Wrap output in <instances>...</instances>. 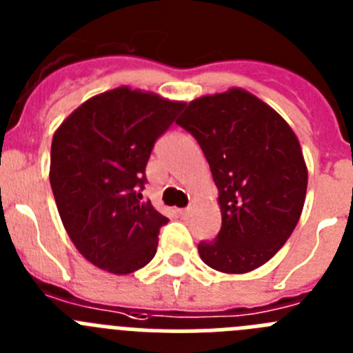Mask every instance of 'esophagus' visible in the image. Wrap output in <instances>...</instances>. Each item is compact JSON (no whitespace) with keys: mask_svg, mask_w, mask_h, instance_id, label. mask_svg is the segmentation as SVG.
<instances>
[{"mask_svg":"<svg viewBox=\"0 0 353 353\" xmlns=\"http://www.w3.org/2000/svg\"><path fill=\"white\" fill-rule=\"evenodd\" d=\"M179 214H180V217H182V219H187V217L191 215V208H189V207H187V208H180Z\"/></svg>","mask_w":353,"mask_h":353,"instance_id":"obj_1","label":"esophagus"}]
</instances>
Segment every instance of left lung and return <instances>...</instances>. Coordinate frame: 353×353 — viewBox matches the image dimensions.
<instances>
[{
  "instance_id": "obj_1",
  "label": "left lung",
  "mask_w": 353,
  "mask_h": 353,
  "mask_svg": "<svg viewBox=\"0 0 353 353\" xmlns=\"http://www.w3.org/2000/svg\"><path fill=\"white\" fill-rule=\"evenodd\" d=\"M176 123L201 146L219 189L221 232L199 242V256L219 272L258 269L290 239L304 207L307 170L297 136L240 88L196 99Z\"/></svg>"
}]
</instances>
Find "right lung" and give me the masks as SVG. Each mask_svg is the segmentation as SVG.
I'll use <instances>...</instances> for the list:
<instances>
[{
	"instance_id": "right-lung-1",
	"label": "right lung",
	"mask_w": 353,
	"mask_h": 353,
	"mask_svg": "<svg viewBox=\"0 0 353 353\" xmlns=\"http://www.w3.org/2000/svg\"><path fill=\"white\" fill-rule=\"evenodd\" d=\"M183 105L123 86L84 102L52 136L56 207L74 245L99 269L130 274L155 256L168 217L143 199L146 162Z\"/></svg>"
}]
</instances>
